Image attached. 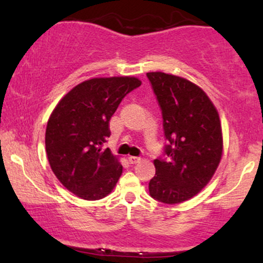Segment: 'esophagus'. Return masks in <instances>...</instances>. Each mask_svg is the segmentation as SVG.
I'll return each instance as SVG.
<instances>
[{
    "label": "esophagus",
    "instance_id": "obj_1",
    "mask_svg": "<svg viewBox=\"0 0 263 263\" xmlns=\"http://www.w3.org/2000/svg\"><path fill=\"white\" fill-rule=\"evenodd\" d=\"M128 160H129V163H130V164H136L140 160V158L135 157V156H129Z\"/></svg>",
    "mask_w": 263,
    "mask_h": 263
}]
</instances>
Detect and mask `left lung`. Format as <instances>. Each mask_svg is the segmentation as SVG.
Returning a JSON list of instances; mask_svg holds the SVG:
<instances>
[{
	"instance_id": "left-lung-1",
	"label": "left lung",
	"mask_w": 263,
	"mask_h": 263,
	"mask_svg": "<svg viewBox=\"0 0 263 263\" xmlns=\"http://www.w3.org/2000/svg\"><path fill=\"white\" fill-rule=\"evenodd\" d=\"M146 75L160 106L167 141L163 156L154 160L149 195L163 203H181L206 186L220 163V120L199 86L161 71Z\"/></svg>"
}]
</instances>
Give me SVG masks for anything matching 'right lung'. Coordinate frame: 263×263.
I'll return each mask as SVG.
<instances>
[{
  "label": "right lung",
  "instance_id": "1",
  "mask_svg": "<svg viewBox=\"0 0 263 263\" xmlns=\"http://www.w3.org/2000/svg\"><path fill=\"white\" fill-rule=\"evenodd\" d=\"M140 85L129 77L91 79L75 86L52 111L45 132L50 166L81 199H103L121 177L122 165L104 143L111 135V116Z\"/></svg>",
  "mask_w": 263,
  "mask_h": 263
}]
</instances>
